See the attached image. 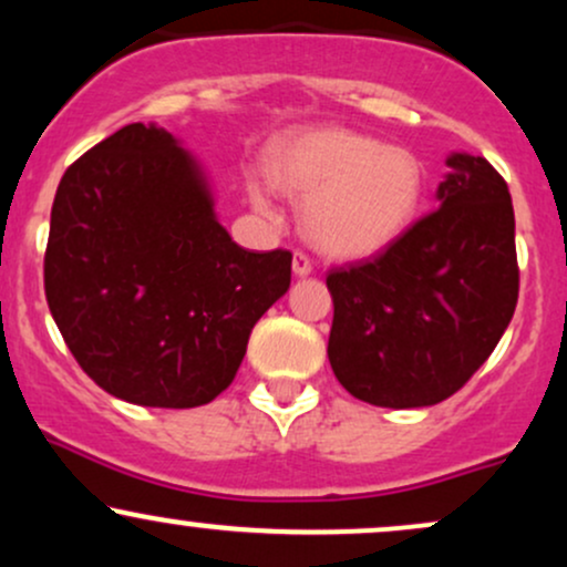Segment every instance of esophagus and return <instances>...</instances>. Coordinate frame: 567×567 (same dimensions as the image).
<instances>
[{
	"instance_id": "34e87169",
	"label": "esophagus",
	"mask_w": 567,
	"mask_h": 567,
	"mask_svg": "<svg viewBox=\"0 0 567 567\" xmlns=\"http://www.w3.org/2000/svg\"><path fill=\"white\" fill-rule=\"evenodd\" d=\"M311 269H315V264H311V258L306 256L303 250H296V252H292V271H296L298 277L311 275Z\"/></svg>"
}]
</instances>
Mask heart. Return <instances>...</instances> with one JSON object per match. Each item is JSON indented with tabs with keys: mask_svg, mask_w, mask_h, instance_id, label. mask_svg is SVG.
<instances>
[{
	"mask_svg": "<svg viewBox=\"0 0 567 567\" xmlns=\"http://www.w3.org/2000/svg\"><path fill=\"white\" fill-rule=\"evenodd\" d=\"M271 178L309 197L306 231L336 256H370L408 229L424 197V165L400 146L341 127L303 130L271 154ZM252 202L269 210L261 188Z\"/></svg>",
	"mask_w": 567,
	"mask_h": 567,
	"instance_id": "1",
	"label": "heart"
}]
</instances>
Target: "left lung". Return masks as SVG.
<instances>
[{"label": "left lung", "instance_id": "obj_1", "mask_svg": "<svg viewBox=\"0 0 567 567\" xmlns=\"http://www.w3.org/2000/svg\"><path fill=\"white\" fill-rule=\"evenodd\" d=\"M440 207L381 252L333 266L328 360L351 396L437 405L483 368L519 296L514 207L485 157L453 154Z\"/></svg>", "mask_w": 567, "mask_h": 567}]
</instances>
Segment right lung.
<instances>
[{
    "mask_svg": "<svg viewBox=\"0 0 567 567\" xmlns=\"http://www.w3.org/2000/svg\"><path fill=\"white\" fill-rule=\"evenodd\" d=\"M292 252L245 250L167 130L125 125L58 184L44 296L103 392L197 408L234 381L252 328L290 288Z\"/></svg>",
    "mask_w": 567,
    "mask_h": 567,
    "instance_id": "add662e5",
    "label": "right lung"
}]
</instances>
